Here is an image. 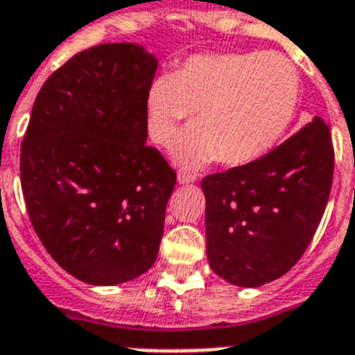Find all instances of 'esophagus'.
I'll use <instances>...</instances> for the list:
<instances>
[{
    "label": "esophagus",
    "instance_id": "esophagus-1",
    "mask_svg": "<svg viewBox=\"0 0 355 355\" xmlns=\"http://www.w3.org/2000/svg\"><path fill=\"white\" fill-rule=\"evenodd\" d=\"M177 182L180 184V186H187V184L195 182V177H193V175H189V173L182 171L177 175Z\"/></svg>",
    "mask_w": 355,
    "mask_h": 355
}]
</instances>
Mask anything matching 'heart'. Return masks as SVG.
<instances>
[{
    "mask_svg": "<svg viewBox=\"0 0 355 355\" xmlns=\"http://www.w3.org/2000/svg\"><path fill=\"white\" fill-rule=\"evenodd\" d=\"M299 103L297 69L277 53H202L173 74L158 76L146 94L149 137L177 142L193 111L197 125L182 137L177 160L186 168L220 162L246 166L272 151Z\"/></svg>",
    "mask_w": 355,
    "mask_h": 355,
    "instance_id": "obj_1",
    "label": "heart"
}]
</instances>
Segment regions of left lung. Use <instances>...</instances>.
Listing matches in <instances>:
<instances>
[{
    "instance_id": "left-lung-1",
    "label": "left lung",
    "mask_w": 355,
    "mask_h": 355,
    "mask_svg": "<svg viewBox=\"0 0 355 355\" xmlns=\"http://www.w3.org/2000/svg\"><path fill=\"white\" fill-rule=\"evenodd\" d=\"M332 175L330 129L313 116L255 162L202 178L213 272L241 288L284 275L321 223Z\"/></svg>"
}]
</instances>
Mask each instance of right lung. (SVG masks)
I'll use <instances>...</instances> for the list:
<instances>
[{
	"instance_id": "obj_1",
	"label": "right lung",
	"mask_w": 355,
	"mask_h": 355,
	"mask_svg": "<svg viewBox=\"0 0 355 355\" xmlns=\"http://www.w3.org/2000/svg\"><path fill=\"white\" fill-rule=\"evenodd\" d=\"M158 60L138 43H103L43 83L21 144L34 232L67 273L93 286L155 264L175 171L146 146V94Z\"/></svg>"
}]
</instances>
